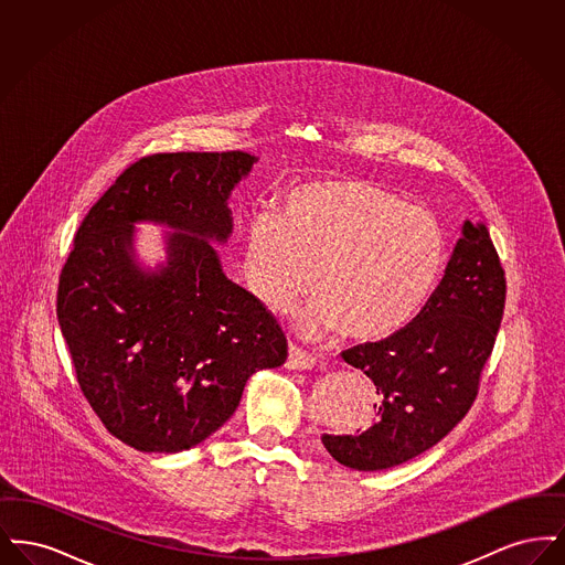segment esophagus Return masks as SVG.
Segmentation results:
<instances>
[{
    "label": "esophagus",
    "mask_w": 565,
    "mask_h": 565,
    "mask_svg": "<svg viewBox=\"0 0 565 565\" xmlns=\"http://www.w3.org/2000/svg\"><path fill=\"white\" fill-rule=\"evenodd\" d=\"M318 364V358L307 353L296 345L288 348V360H286V366L288 369H295V371H302V369H313Z\"/></svg>",
    "instance_id": "obj_1"
}]
</instances>
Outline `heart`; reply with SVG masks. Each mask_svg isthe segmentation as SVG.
<instances>
[{"label":"heart","instance_id":"heart-1","mask_svg":"<svg viewBox=\"0 0 565 565\" xmlns=\"http://www.w3.org/2000/svg\"><path fill=\"white\" fill-rule=\"evenodd\" d=\"M447 263L436 215L369 182H307L288 190L281 212L252 217L243 279L270 313H296L302 334L343 332L355 341L390 337L430 298Z\"/></svg>","mask_w":565,"mask_h":565}]
</instances>
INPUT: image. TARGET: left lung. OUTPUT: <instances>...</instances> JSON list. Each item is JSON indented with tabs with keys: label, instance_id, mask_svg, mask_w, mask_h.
<instances>
[{
	"label": "left lung",
	"instance_id": "left-lung-1",
	"mask_svg": "<svg viewBox=\"0 0 565 565\" xmlns=\"http://www.w3.org/2000/svg\"><path fill=\"white\" fill-rule=\"evenodd\" d=\"M507 279L483 222L466 220L424 309L379 343L343 351L375 383L376 419L360 434H323L339 463L375 472L431 449L466 417L504 313Z\"/></svg>",
	"mask_w": 565,
	"mask_h": 565
}]
</instances>
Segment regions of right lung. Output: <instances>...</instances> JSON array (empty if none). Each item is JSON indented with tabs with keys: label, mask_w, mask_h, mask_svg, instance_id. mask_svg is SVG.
<instances>
[{
	"label": "right lung",
	"mask_w": 565,
	"mask_h": 565,
	"mask_svg": "<svg viewBox=\"0 0 565 565\" xmlns=\"http://www.w3.org/2000/svg\"><path fill=\"white\" fill-rule=\"evenodd\" d=\"M247 152H175L134 162L82 220L58 277L56 318L82 394L109 434L143 454H180L222 428L247 379L281 366L286 337L231 281L212 243L233 233L231 194ZM169 227L146 268L134 224Z\"/></svg>",
	"instance_id": "obj_1"
}]
</instances>
